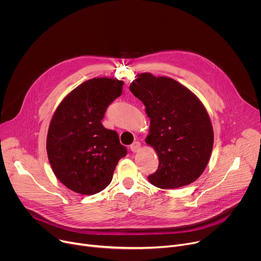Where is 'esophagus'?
I'll return each mask as SVG.
<instances>
[{"mask_svg":"<svg viewBox=\"0 0 261 261\" xmlns=\"http://www.w3.org/2000/svg\"><path fill=\"white\" fill-rule=\"evenodd\" d=\"M140 148H141V143H140L139 141H135L132 145H130V150L133 152H138L140 150Z\"/></svg>","mask_w":261,"mask_h":261,"instance_id":"1","label":"esophagus"}]
</instances>
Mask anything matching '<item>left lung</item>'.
<instances>
[{"instance_id": "obj_1", "label": "left lung", "mask_w": 261, "mask_h": 261, "mask_svg": "<svg viewBox=\"0 0 261 261\" xmlns=\"http://www.w3.org/2000/svg\"><path fill=\"white\" fill-rule=\"evenodd\" d=\"M130 92L150 118L146 143L159 156L149 182L163 189L191 184L205 170L213 147L209 115L197 97L172 78L140 74Z\"/></svg>"}]
</instances>
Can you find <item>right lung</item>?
<instances>
[{"instance_id":"add662e5","label":"right lung","mask_w":261,"mask_h":261,"mask_svg":"<svg viewBox=\"0 0 261 261\" xmlns=\"http://www.w3.org/2000/svg\"><path fill=\"white\" fill-rule=\"evenodd\" d=\"M123 82L93 78L74 89L56 109L47 136V153L56 177L69 189L92 195L109 186L127 149L101 120L122 94Z\"/></svg>"}]
</instances>
